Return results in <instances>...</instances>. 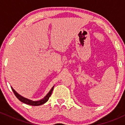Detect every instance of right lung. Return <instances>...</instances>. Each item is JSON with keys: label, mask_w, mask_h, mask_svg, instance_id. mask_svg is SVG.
I'll return each mask as SVG.
<instances>
[{"label": "right lung", "mask_w": 125, "mask_h": 125, "mask_svg": "<svg viewBox=\"0 0 125 125\" xmlns=\"http://www.w3.org/2000/svg\"><path fill=\"white\" fill-rule=\"evenodd\" d=\"M11 88H12L14 94H15L16 97L17 98L20 100V101L21 102L24 103V104H29V105H31V106H39V105H41V104H45V103L49 100L50 96H51L53 90L54 86L52 87L51 90L49 92L48 94H47L46 95L43 97V98L42 99L39 100H37V101H33V100H31V99H29L26 98V97L22 96H21V94H19L18 92H16V90L14 89L12 86H11Z\"/></svg>", "instance_id": "add662e5"}]
</instances>
